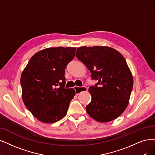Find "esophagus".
I'll return each mask as SVG.
<instances>
[{"label":"esophagus","instance_id":"34e87169","mask_svg":"<svg viewBox=\"0 0 155 155\" xmlns=\"http://www.w3.org/2000/svg\"><path fill=\"white\" fill-rule=\"evenodd\" d=\"M74 91H75V93H76V94H78L80 93L81 92V91H87L88 89L87 87L85 86H84V87H77V86H75L74 87Z\"/></svg>","mask_w":155,"mask_h":155}]
</instances>
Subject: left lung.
I'll list each match as a JSON object with an SVG mask.
<instances>
[{
  "label": "left lung",
  "mask_w": 155,
  "mask_h": 155,
  "mask_svg": "<svg viewBox=\"0 0 155 155\" xmlns=\"http://www.w3.org/2000/svg\"><path fill=\"white\" fill-rule=\"evenodd\" d=\"M76 57L86 66L91 79L98 81L89 88V115L101 123L118 117L128 105L134 80L123 56L116 50L96 46L77 48Z\"/></svg>",
  "instance_id": "1"
}]
</instances>
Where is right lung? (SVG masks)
Masks as SVG:
<instances>
[{
    "instance_id": "1",
    "label": "right lung",
    "mask_w": 155,
    "mask_h": 155,
    "mask_svg": "<svg viewBox=\"0 0 155 155\" xmlns=\"http://www.w3.org/2000/svg\"><path fill=\"white\" fill-rule=\"evenodd\" d=\"M76 48L54 47L38 51L28 61L20 78L22 99L39 121L53 123L64 117L75 95L64 87L65 68Z\"/></svg>"
}]
</instances>
